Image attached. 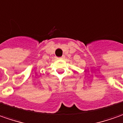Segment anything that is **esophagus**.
Segmentation results:
<instances>
[{
    "instance_id": "34e87169",
    "label": "esophagus",
    "mask_w": 123,
    "mask_h": 123,
    "mask_svg": "<svg viewBox=\"0 0 123 123\" xmlns=\"http://www.w3.org/2000/svg\"><path fill=\"white\" fill-rule=\"evenodd\" d=\"M59 58H60V59H63V58H65V56H62L60 57Z\"/></svg>"
}]
</instances>
